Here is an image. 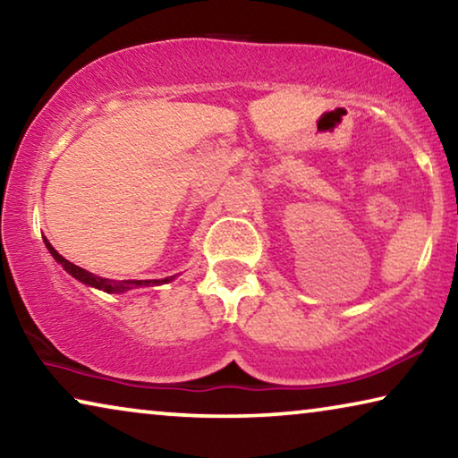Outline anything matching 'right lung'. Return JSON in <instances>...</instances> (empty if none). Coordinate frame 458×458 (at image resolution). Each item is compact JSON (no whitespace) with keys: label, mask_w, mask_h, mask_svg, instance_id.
<instances>
[{"label":"right lung","mask_w":458,"mask_h":458,"mask_svg":"<svg viewBox=\"0 0 458 458\" xmlns=\"http://www.w3.org/2000/svg\"><path fill=\"white\" fill-rule=\"evenodd\" d=\"M45 244H47V249H48L50 255L55 257L56 263L63 265L64 271L71 273L72 277L79 279L81 283H85V285L98 287V289H101V292H106V293H122V292H128V289H134V287L158 285V283H166V281L173 279V277H166V279H147V281H112V279H104V277H98V275H93L89 271H85V268H81V267L69 263L67 259L61 257L59 252H56L53 246H50V242L47 241V238H45Z\"/></svg>","instance_id":"obj_1"}]
</instances>
